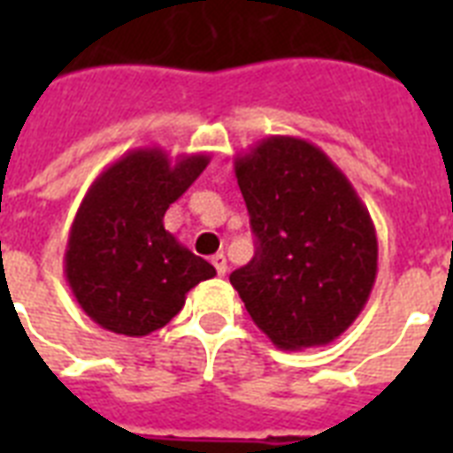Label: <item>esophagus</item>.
I'll return each instance as SVG.
<instances>
[{
    "label": "esophagus",
    "instance_id": "34e87169",
    "mask_svg": "<svg viewBox=\"0 0 453 453\" xmlns=\"http://www.w3.org/2000/svg\"><path fill=\"white\" fill-rule=\"evenodd\" d=\"M211 263H213V268H216V273H219V275H226V273H227L226 256H223V254L211 256Z\"/></svg>",
    "mask_w": 453,
    "mask_h": 453
}]
</instances>
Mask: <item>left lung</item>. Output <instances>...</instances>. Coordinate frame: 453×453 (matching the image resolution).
Returning a JSON list of instances; mask_svg holds the SVG:
<instances>
[{
	"mask_svg": "<svg viewBox=\"0 0 453 453\" xmlns=\"http://www.w3.org/2000/svg\"><path fill=\"white\" fill-rule=\"evenodd\" d=\"M234 176L258 249L230 284L277 348L331 343L365 310L379 273L365 202L326 152L294 136L234 157Z\"/></svg>",
	"mask_w": 453,
	"mask_h": 453,
	"instance_id": "8db88e82",
	"label": "left lung"
}]
</instances>
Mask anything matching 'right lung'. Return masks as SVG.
<instances>
[{
  "label": "right lung",
  "instance_id": "right-lung-1",
  "mask_svg": "<svg viewBox=\"0 0 453 453\" xmlns=\"http://www.w3.org/2000/svg\"><path fill=\"white\" fill-rule=\"evenodd\" d=\"M209 155L138 148L101 171L81 199L65 247V280L98 326L148 336L216 268L164 227V213L206 169Z\"/></svg>",
  "mask_w": 453,
  "mask_h": 453
}]
</instances>
